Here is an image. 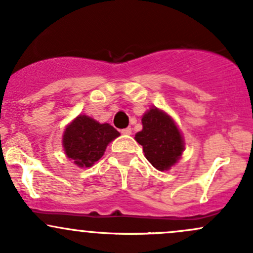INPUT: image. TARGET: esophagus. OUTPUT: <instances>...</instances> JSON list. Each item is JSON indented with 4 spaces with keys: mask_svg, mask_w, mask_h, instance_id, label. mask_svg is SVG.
Here are the masks:
<instances>
[{
    "mask_svg": "<svg viewBox=\"0 0 253 253\" xmlns=\"http://www.w3.org/2000/svg\"><path fill=\"white\" fill-rule=\"evenodd\" d=\"M131 127H126V129L122 130V134L123 135H131Z\"/></svg>",
    "mask_w": 253,
    "mask_h": 253,
    "instance_id": "34e87169",
    "label": "esophagus"
}]
</instances>
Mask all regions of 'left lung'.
Listing matches in <instances>:
<instances>
[{"label":"left lung","mask_w":253,"mask_h":253,"mask_svg":"<svg viewBox=\"0 0 253 253\" xmlns=\"http://www.w3.org/2000/svg\"><path fill=\"white\" fill-rule=\"evenodd\" d=\"M141 122L142 130L135 134V140L142 146L146 160L158 170H169L185 150L180 129L168 113L156 107L145 112Z\"/></svg>","instance_id":"8db88e82"}]
</instances>
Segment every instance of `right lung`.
Wrapping results in <instances>:
<instances>
[{
    "mask_svg": "<svg viewBox=\"0 0 253 253\" xmlns=\"http://www.w3.org/2000/svg\"><path fill=\"white\" fill-rule=\"evenodd\" d=\"M119 135L111 124L98 123L86 114H79L64 129L62 146L75 166L90 168L102 157L109 142Z\"/></svg>",
    "mask_w": 253,
    "mask_h": 253,
    "instance_id": "right-lung-1",
    "label": "right lung"
}]
</instances>
